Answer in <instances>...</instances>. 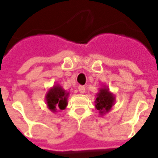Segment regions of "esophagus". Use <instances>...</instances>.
<instances>
[{"label":"esophagus","mask_w":158,"mask_h":158,"mask_svg":"<svg viewBox=\"0 0 158 158\" xmlns=\"http://www.w3.org/2000/svg\"><path fill=\"white\" fill-rule=\"evenodd\" d=\"M79 93H81V94H84V93L85 92V86H79Z\"/></svg>","instance_id":"34e87169"}]
</instances>
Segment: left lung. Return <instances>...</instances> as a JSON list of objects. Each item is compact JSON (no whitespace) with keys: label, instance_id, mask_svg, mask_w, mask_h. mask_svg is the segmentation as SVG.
<instances>
[{"label":"left lung","instance_id":"8db88e82","mask_svg":"<svg viewBox=\"0 0 158 158\" xmlns=\"http://www.w3.org/2000/svg\"><path fill=\"white\" fill-rule=\"evenodd\" d=\"M96 96L95 106L98 110L100 115L103 116L108 113L112 109L113 106H114V103L116 101L115 96L110 91L108 87L103 86L100 88L99 91L96 93Z\"/></svg>","mask_w":158,"mask_h":158}]
</instances>
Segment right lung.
Instances as JSON below:
<instances>
[{"label": "right lung", "mask_w": 158, "mask_h": 158, "mask_svg": "<svg viewBox=\"0 0 158 158\" xmlns=\"http://www.w3.org/2000/svg\"><path fill=\"white\" fill-rule=\"evenodd\" d=\"M69 96V92H67L61 85H53L45 95V102L48 109L54 113L60 110H64L68 106Z\"/></svg>", "instance_id": "add662e5"}]
</instances>
